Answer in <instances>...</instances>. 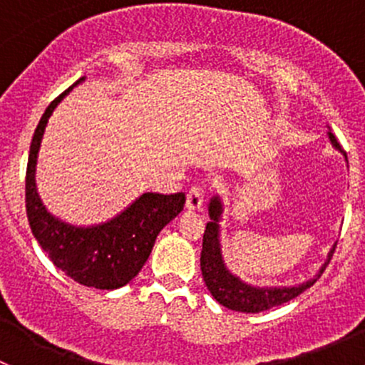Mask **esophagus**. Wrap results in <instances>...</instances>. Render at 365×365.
Listing matches in <instances>:
<instances>
[{"mask_svg": "<svg viewBox=\"0 0 365 365\" xmlns=\"http://www.w3.org/2000/svg\"><path fill=\"white\" fill-rule=\"evenodd\" d=\"M187 208L189 210H200L203 205V189L200 185H192L187 192Z\"/></svg>", "mask_w": 365, "mask_h": 365, "instance_id": "34e87169", "label": "esophagus"}]
</instances>
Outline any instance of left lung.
<instances>
[{
	"mask_svg": "<svg viewBox=\"0 0 365 365\" xmlns=\"http://www.w3.org/2000/svg\"><path fill=\"white\" fill-rule=\"evenodd\" d=\"M329 139L332 143V146L344 155V150L341 148V145L337 143L336 135L332 132H329ZM348 160V159H346ZM224 213V205L220 201L219 196H213L210 200L208 205V215L210 222L206 224V230L203 235V251H201V272H203V279L206 288L210 289L212 297L219 302L224 307L231 309V311L238 312H261L268 311L272 307H277V305L286 304V302L293 300V298L304 293L305 289L311 288L322 274L325 272L327 264L332 259V254L336 251V245H332L327 261L322 264L318 274L314 275L309 281L302 282L297 286H279V288H259V286L247 284V282L242 281L240 277H237L235 274H231L227 270L226 263H224L222 257V249H220V219H222Z\"/></svg>",
	"mask_w": 365,
	"mask_h": 365,
	"instance_id": "8db88e82",
	"label": "left lung"
}]
</instances>
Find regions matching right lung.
<instances>
[{
    "instance_id": "1",
    "label": "right lung",
    "mask_w": 365,
    "mask_h": 365,
    "mask_svg": "<svg viewBox=\"0 0 365 365\" xmlns=\"http://www.w3.org/2000/svg\"><path fill=\"white\" fill-rule=\"evenodd\" d=\"M83 81L81 77L76 84ZM73 86L51 102L33 134L26 169V213L33 237L54 267L88 288L118 289L139 274L157 235L183 210L185 194L145 192L111 220L95 226H72L47 212L36 190V160L47 121Z\"/></svg>"
}]
</instances>
